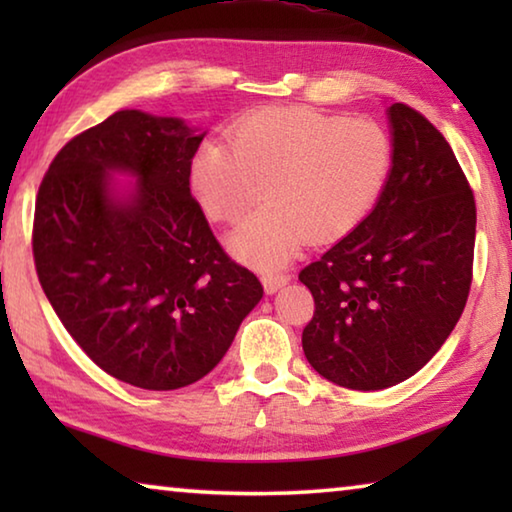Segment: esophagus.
<instances>
[{
	"label": "esophagus",
	"instance_id": "34e87169",
	"mask_svg": "<svg viewBox=\"0 0 512 512\" xmlns=\"http://www.w3.org/2000/svg\"><path fill=\"white\" fill-rule=\"evenodd\" d=\"M291 275L287 273H264L262 275V284H264V291L266 293H275L277 289H282L284 284H289Z\"/></svg>",
	"mask_w": 512,
	"mask_h": 512
}]
</instances>
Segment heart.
I'll return each instance as SVG.
<instances>
[{"instance_id":"1","label":"heart","mask_w":512,"mask_h":512,"mask_svg":"<svg viewBox=\"0 0 512 512\" xmlns=\"http://www.w3.org/2000/svg\"><path fill=\"white\" fill-rule=\"evenodd\" d=\"M393 169L391 135L370 119L316 108H264L207 142L192 162V192L210 221H237L264 187L266 205L230 235L248 264L289 262L307 239L334 241L366 219Z\"/></svg>"}]
</instances>
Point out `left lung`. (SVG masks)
Returning a JSON list of instances; mask_svg holds the SVG:
<instances>
[{"label":"left lung","instance_id":"left-lung-1","mask_svg":"<svg viewBox=\"0 0 512 512\" xmlns=\"http://www.w3.org/2000/svg\"><path fill=\"white\" fill-rule=\"evenodd\" d=\"M393 169L350 235L300 271L314 296L302 350L318 375L381 391L452 334L472 284L476 205L452 146L406 103L388 108Z\"/></svg>","mask_w":512,"mask_h":512}]
</instances>
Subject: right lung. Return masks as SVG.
<instances>
[{"label": "right lung", "instance_id": "1", "mask_svg": "<svg viewBox=\"0 0 512 512\" xmlns=\"http://www.w3.org/2000/svg\"><path fill=\"white\" fill-rule=\"evenodd\" d=\"M203 137L178 117L119 110L69 140L38 189L42 291L101 370L146 391L205 377L264 296L189 192ZM112 172L138 183L121 195Z\"/></svg>", "mask_w": 512, "mask_h": 512}]
</instances>
